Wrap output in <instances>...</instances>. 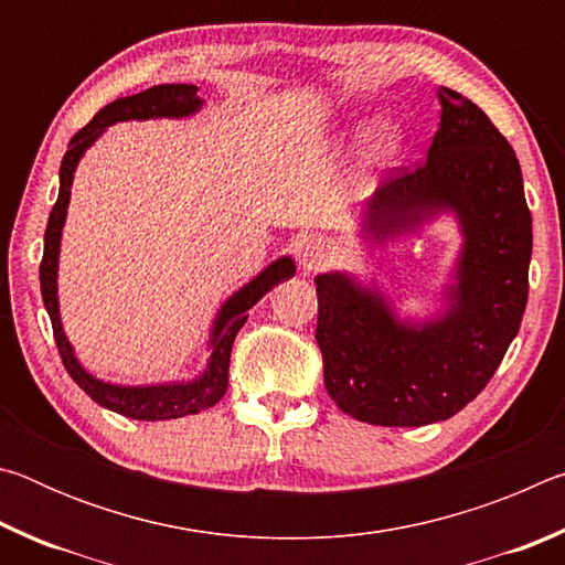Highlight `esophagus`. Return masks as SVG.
<instances>
[{
    "label": "esophagus",
    "mask_w": 565,
    "mask_h": 565,
    "mask_svg": "<svg viewBox=\"0 0 565 565\" xmlns=\"http://www.w3.org/2000/svg\"><path fill=\"white\" fill-rule=\"evenodd\" d=\"M331 264V246L321 238H309L299 248V266L303 274L323 271Z\"/></svg>",
    "instance_id": "1"
}]
</instances>
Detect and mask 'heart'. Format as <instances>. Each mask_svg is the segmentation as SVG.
<instances>
[{
	"label": "heart",
	"instance_id": "1",
	"mask_svg": "<svg viewBox=\"0 0 565 565\" xmlns=\"http://www.w3.org/2000/svg\"><path fill=\"white\" fill-rule=\"evenodd\" d=\"M404 147V134L394 124H381L374 131V137L369 139L366 147V164L369 167H388L394 164Z\"/></svg>",
	"mask_w": 565,
	"mask_h": 565
}]
</instances>
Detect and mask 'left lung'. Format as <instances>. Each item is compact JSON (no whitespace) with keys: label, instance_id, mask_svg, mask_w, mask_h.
Listing matches in <instances>:
<instances>
[{"label":"left lung","instance_id":"left-lung-1","mask_svg":"<svg viewBox=\"0 0 565 565\" xmlns=\"http://www.w3.org/2000/svg\"><path fill=\"white\" fill-rule=\"evenodd\" d=\"M441 121L426 164L398 169L359 209L369 252L451 216L461 246L428 317L401 313L376 274H319L317 341L337 406L374 426H426L489 384L529 301L531 212L515 151L471 99L438 87Z\"/></svg>","mask_w":565,"mask_h":565}]
</instances>
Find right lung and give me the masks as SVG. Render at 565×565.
Listing matches in <instances>:
<instances>
[{
	"instance_id": "add662e5",
	"label": "right lung",
	"mask_w": 565,
	"mask_h": 565,
	"mask_svg": "<svg viewBox=\"0 0 565 565\" xmlns=\"http://www.w3.org/2000/svg\"><path fill=\"white\" fill-rule=\"evenodd\" d=\"M204 99L199 97V87L194 84H157L147 92L131 94V97L114 99L107 107L94 114V119L82 131L74 134L70 149L62 159L60 167V196L50 214L44 232V256L40 266V284H42V301L44 309L52 319L54 341L60 349L66 374H70L76 386L84 394L97 401L99 406L137 420H169L181 418L199 411L212 408L222 401L228 386V356L238 329L246 323L248 309L262 301L274 286L291 279L296 274V264L289 254L274 259L269 266L246 281L242 289L226 296L224 303L214 313L212 327H209L206 339V366L199 371L194 379L181 381H161V384H114L94 376L89 369L76 356L72 341L66 339L62 313H60V252H62V232L66 224V209H70L72 184L76 167L87 149L94 147L104 131L119 121H149V119H189L202 111Z\"/></svg>"
}]
</instances>
